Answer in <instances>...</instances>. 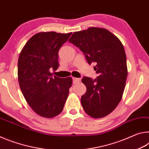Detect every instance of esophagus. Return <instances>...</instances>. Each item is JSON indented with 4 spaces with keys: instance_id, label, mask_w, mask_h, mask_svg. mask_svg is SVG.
<instances>
[{
    "instance_id": "obj_1",
    "label": "esophagus",
    "mask_w": 149,
    "mask_h": 149,
    "mask_svg": "<svg viewBox=\"0 0 149 149\" xmlns=\"http://www.w3.org/2000/svg\"><path fill=\"white\" fill-rule=\"evenodd\" d=\"M80 81V79L79 78H76V77H73V84H77L78 82Z\"/></svg>"
}]
</instances>
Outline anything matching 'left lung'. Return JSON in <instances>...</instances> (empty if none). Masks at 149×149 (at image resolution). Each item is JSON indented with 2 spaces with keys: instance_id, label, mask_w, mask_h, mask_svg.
Here are the masks:
<instances>
[{
  "instance_id": "1",
  "label": "left lung",
  "mask_w": 149,
  "mask_h": 149,
  "mask_svg": "<svg viewBox=\"0 0 149 149\" xmlns=\"http://www.w3.org/2000/svg\"><path fill=\"white\" fill-rule=\"evenodd\" d=\"M69 42L79 47L89 64L95 62L99 76L84 77L81 81L87 91L81 99L83 108L94 118L112 112L119 104L127 76L124 48L116 36L100 27H89L74 32Z\"/></svg>"
}]
</instances>
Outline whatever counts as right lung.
I'll return each instance as SVG.
<instances>
[{"instance_id":"obj_1","label":"right lung","mask_w":149,"mask_h":149,"mask_svg":"<svg viewBox=\"0 0 149 149\" xmlns=\"http://www.w3.org/2000/svg\"><path fill=\"white\" fill-rule=\"evenodd\" d=\"M72 33L41 32L34 35L22 49L17 63L20 89L32 110L51 118L60 114L72 84L71 77H52L50 70L59 66L58 51Z\"/></svg>"}]
</instances>
